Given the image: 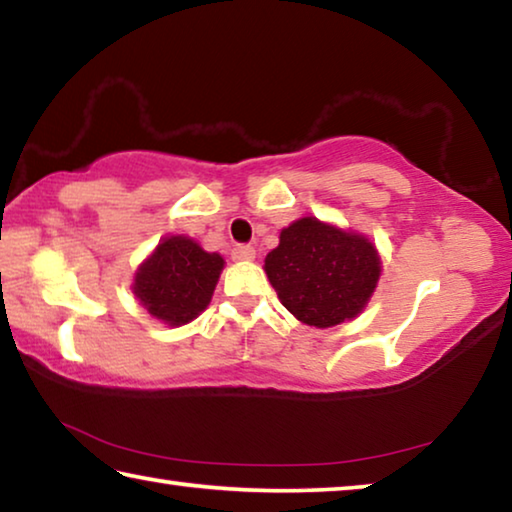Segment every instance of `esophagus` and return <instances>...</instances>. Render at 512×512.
<instances>
[{
    "label": "esophagus",
    "mask_w": 512,
    "mask_h": 512,
    "mask_svg": "<svg viewBox=\"0 0 512 512\" xmlns=\"http://www.w3.org/2000/svg\"><path fill=\"white\" fill-rule=\"evenodd\" d=\"M232 259H235V262H250V259H255V248L239 244L232 248Z\"/></svg>",
    "instance_id": "34e87169"
}]
</instances>
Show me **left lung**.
<instances>
[{
  "label": "left lung",
  "instance_id": "1",
  "mask_svg": "<svg viewBox=\"0 0 512 512\" xmlns=\"http://www.w3.org/2000/svg\"><path fill=\"white\" fill-rule=\"evenodd\" d=\"M264 271L300 323L325 329L361 314L377 287L381 259L363 235L305 216L280 232Z\"/></svg>",
  "mask_w": 512,
  "mask_h": 512
}]
</instances>
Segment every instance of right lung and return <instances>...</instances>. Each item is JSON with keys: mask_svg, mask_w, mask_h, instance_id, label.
<instances>
[{"mask_svg": "<svg viewBox=\"0 0 512 512\" xmlns=\"http://www.w3.org/2000/svg\"><path fill=\"white\" fill-rule=\"evenodd\" d=\"M223 264L219 253H207L194 239L164 237L137 268L133 293L153 318L185 325L210 305Z\"/></svg>", "mask_w": 512, "mask_h": 512, "instance_id": "1", "label": "right lung"}]
</instances>
